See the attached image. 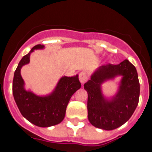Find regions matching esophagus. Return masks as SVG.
I'll return each instance as SVG.
<instances>
[{
	"label": "esophagus",
	"instance_id": "1",
	"mask_svg": "<svg viewBox=\"0 0 152 152\" xmlns=\"http://www.w3.org/2000/svg\"><path fill=\"white\" fill-rule=\"evenodd\" d=\"M79 79H80V82L82 84H84L88 80V76L85 72H81L79 75Z\"/></svg>",
	"mask_w": 152,
	"mask_h": 152
}]
</instances>
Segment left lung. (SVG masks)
I'll return each mask as SVG.
<instances>
[{"instance_id": "left-lung-1", "label": "left lung", "mask_w": 152, "mask_h": 152, "mask_svg": "<svg viewBox=\"0 0 152 152\" xmlns=\"http://www.w3.org/2000/svg\"><path fill=\"white\" fill-rule=\"evenodd\" d=\"M118 75L123 76L119 91L110 100L101 92V85ZM88 93V118L93 126L104 130H113L127 122L138 104L140 84L134 65L125 60L118 65L100 66L84 84Z\"/></svg>"}]
</instances>
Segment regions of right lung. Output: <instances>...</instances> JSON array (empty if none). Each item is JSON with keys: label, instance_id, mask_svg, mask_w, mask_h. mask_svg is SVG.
<instances>
[{"label": "right lung", "instance_id": "obj_1", "mask_svg": "<svg viewBox=\"0 0 152 152\" xmlns=\"http://www.w3.org/2000/svg\"><path fill=\"white\" fill-rule=\"evenodd\" d=\"M43 47V45H36L21 59L14 72L12 89L14 100L22 115L37 126L50 127L63 121L69 99L80 89L81 83L78 75L72 77L63 76L58 82L53 92L48 96H38L26 90L20 69L29 63L30 53L34 50Z\"/></svg>", "mask_w": 152, "mask_h": 152}]
</instances>
